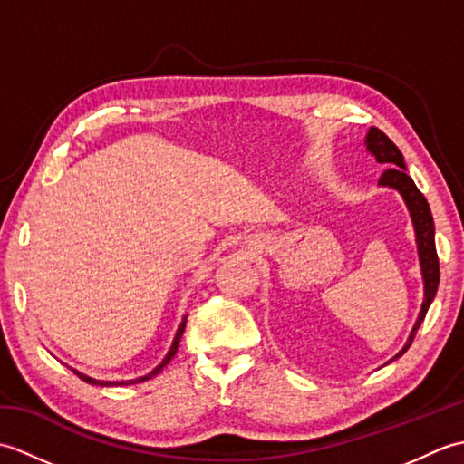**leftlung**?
<instances>
[{
  "instance_id": "left-lung-1",
  "label": "left lung",
  "mask_w": 464,
  "mask_h": 464,
  "mask_svg": "<svg viewBox=\"0 0 464 464\" xmlns=\"http://www.w3.org/2000/svg\"><path fill=\"white\" fill-rule=\"evenodd\" d=\"M367 150L374 157H377L379 163H384L389 167V169L382 171L379 185L395 187L409 207L411 217H412V225H415V233H417V249H419L422 279H425V301H422L419 319L415 323V327H412V331H411V337H409L407 344L395 357V359H399L401 354L411 347V343H412V339H415L420 323L425 321V314H427L432 299H435V293L439 289L440 269H439V257H437V247H435V221H432V213H430V207L425 199V195L419 191L415 181H412L407 175L405 160H402V153L399 147L392 143L381 130H377V127H371L369 135H367Z\"/></svg>"
}]
</instances>
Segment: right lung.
<instances>
[{"mask_svg":"<svg viewBox=\"0 0 464 464\" xmlns=\"http://www.w3.org/2000/svg\"><path fill=\"white\" fill-rule=\"evenodd\" d=\"M185 319H183V323L179 324V329H177V334H175V339H173V344H171V349H169V353H167V357L163 359V362L161 364H157V367L150 372V374H145V377H140V379H133V381H97V379H92V377H87V374H82V372H77V371H73L77 377H80L82 381H85V382H90V384H100V387H121V384H133V382H143V381H147V379H151V377H155V374H160L161 372V369L165 367L167 362H169L173 357H175V353H177V347H179V341H181V337H183V331H185Z\"/></svg>","mask_w":464,"mask_h":464,"instance_id":"1","label":"right lung"}]
</instances>
